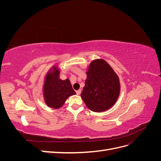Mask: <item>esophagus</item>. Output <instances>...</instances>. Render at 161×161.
Here are the masks:
<instances>
[{
  "mask_svg": "<svg viewBox=\"0 0 161 161\" xmlns=\"http://www.w3.org/2000/svg\"><path fill=\"white\" fill-rule=\"evenodd\" d=\"M76 95H79L80 93H81V90L80 89H79V90H78V91H76Z\"/></svg>",
  "mask_w": 161,
  "mask_h": 161,
  "instance_id": "34e87169",
  "label": "esophagus"
}]
</instances>
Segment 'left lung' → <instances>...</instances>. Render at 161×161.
<instances>
[{"instance_id":"left-lung-1","label":"left lung","mask_w":161,"mask_h":161,"mask_svg":"<svg viewBox=\"0 0 161 161\" xmlns=\"http://www.w3.org/2000/svg\"><path fill=\"white\" fill-rule=\"evenodd\" d=\"M86 79L80 96L90 110L103 112L109 109L120 94L119 78L103 59H95L87 66Z\"/></svg>"}]
</instances>
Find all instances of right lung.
I'll return each instance as SVG.
<instances>
[{
	"instance_id": "obj_1",
	"label": "right lung",
	"mask_w": 161,
	"mask_h": 161,
	"mask_svg": "<svg viewBox=\"0 0 161 161\" xmlns=\"http://www.w3.org/2000/svg\"><path fill=\"white\" fill-rule=\"evenodd\" d=\"M60 73L59 67L53 65L46 72L43 80V101L47 106L53 109H60L69 97L76 94L69 79H60Z\"/></svg>"
}]
</instances>
